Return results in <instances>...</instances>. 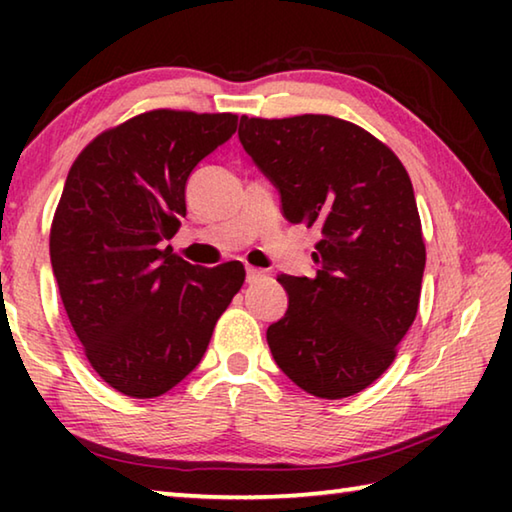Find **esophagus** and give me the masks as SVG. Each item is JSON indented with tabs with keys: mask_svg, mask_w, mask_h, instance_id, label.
<instances>
[{
	"mask_svg": "<svg viewBox=\"0 0 512 512\" xmlns=\"http://www.w3.org/2000/svg\"><path fill=\"white\" fill-rule=\"evenodd\" d=\"M266 277V271H262V268H255V266H246V282H259L264 280Z\"/></svg>",
	"mask_w": 512,
	"mask_h": 512,
	"instance_id": "obj_1",
	"label": "esophagus"
}]
</instances>
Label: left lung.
<instances>
[{
	"label": "left lung",
	"mask_w": 512,
	"mask_h": 512,
	"mask_svg": "<svg viewBox=\"0 0 512 512\" xmlns=\"http://www.w3.org/2000/svg\"><path fill=\"white\" fill-rule=\"evenodd\" d=\"M239 140L291 223L320 230L314 277L280 275L289 309L266 332L293 384L323 400L361 393L391 366L420 305L424 250L400 158L329 115L241 117Z\"/></svg>",
	"instance_id": "8db88e82"
}]
</instances>
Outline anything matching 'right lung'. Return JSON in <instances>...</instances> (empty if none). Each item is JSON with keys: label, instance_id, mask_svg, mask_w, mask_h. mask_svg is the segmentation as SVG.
I'll return each mask as SVG.
<instances>
[{"label": "right lung", "instance_id": "1", "mask_svg": "<svg viewBox=\"0 0 512 512\" xmlns=\"http://www.w3.org/2000/svg\"><path fill=\"white\" fill-rule=\"evenodd\" d=\"M235 131L232 112L149 110L94 137L67 173L51 268L90 366L128 397L183 381L246 280L241 262L205 268L160 248L187 212L189 173Z\"/></svg>", "mask_w": 512, "mask_h": 512}]
</instances>
